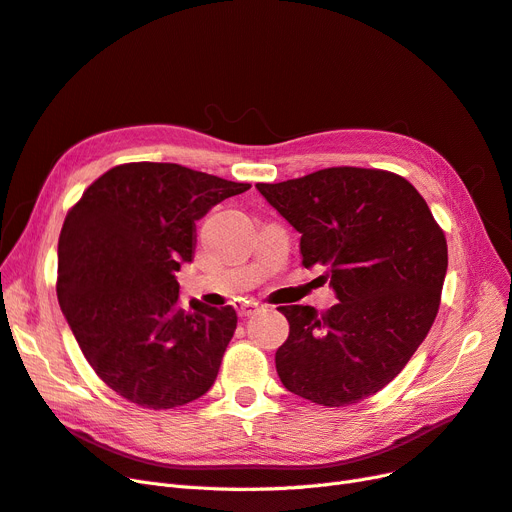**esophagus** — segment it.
<instances>
[{"mask_svg":"<svg viewBox=\"0 0 512 512\" xmlns=\"http://www.w3.org/2000/svg\"><path fill=\"white\" fill-rule=\"evenodd\" d=\"M237 311H239V315H241V317H250L252 313H256V311H258V303H254V301L239 303V305H237Z\"/></svg>","mask_w":512,"mask_h":512,"instance_id":"obj_1","label":"esophagus"}]
</instances>
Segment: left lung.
<instances>
[{"mask_svg": "<svg viewBox=\"0 0 512 512\" xmlns=\"http://www.w3.org/2000/svg\"><path fill=\"white\" fill-rule=\"evenodd\" d=\"M260 195L301 233L339 303L279 307L290 324L275 366L292 394L345 407L377 394L424 343L447 275V241L424 197L390 171L330 167Z\"/></svg>", "mask_w": 512, "mask_h": 512, "instance_id": "8db88e82", "label": "left lung"}]
</instances>
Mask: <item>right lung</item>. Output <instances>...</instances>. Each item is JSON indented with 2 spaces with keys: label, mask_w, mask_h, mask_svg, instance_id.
Returning <instances> with one entry per match:
<instances>
[{
  "label": "right lung",
  "mask_w": 512,
  "mask_h": 512,
  "mask_svg": "<svg viewBox=\"0 0 512 512\" xmlns=\"http://www.w3.org/2000/svg\"><path fill=\"white\" fill-rule=\"evenodd\" d=\"M248 188L175 163H127L69 209L57 298L84 358L118 396L158 411L214 385L237 313L199 301L182 309L175 273L195 254L197 220Z\"/></svg>",
  "instance_id": "right-lung-1"
}]
</instances>
